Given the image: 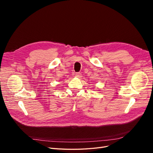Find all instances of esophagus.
Returning <instances> with one entry per match:
<instances>
[{"mask_svg":"<svg viewBox=\"0 0 153 153\" xmlns=\"http://www.w3.org/2000/svg\"><path fill=\"white\" fill-rule=\"evenodd\" d=\"M75 76L78 78H80L82 76V74L80 73H75Z\"/></svg>","mask_w":153,"mask_h":153,"instance_id":"obj_1","label":"esophagus"}]
</instances>
